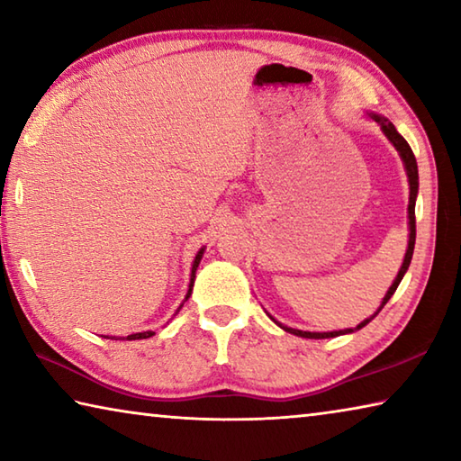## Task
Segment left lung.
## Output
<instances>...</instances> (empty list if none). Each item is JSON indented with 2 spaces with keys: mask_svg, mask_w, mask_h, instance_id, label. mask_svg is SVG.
I'll return each instance as SVG.
<instances>
[{
  "mask_svg": "<svg viewBox=\"0 0 461 461\" xmlns=\"http://www.w3.org/2000/svg\"><path fill=\"white\" fill-rule=\"evenodd\" d=\"M368 118H370L372 122L378 123L380 130H382V134H384V136L388 138V142L396 148V152H399L401 160H402V167H404V170H407V178H409V209H407V213H409V246H407V252H404V260H402L401 268H399V275H396V278L393 280V285H390V288L386 291L384 299H382V303H380V307H378L376 313H374V315L368 317V319H364V321H362L360 325H356L354 330H339V331H303V330H293V327L283 325V323L276 321V319L268 313V317L280 327V330H285L286 333L299 335V338H307V339H325V338H338V335H346V333H354V331H357V330H362V327L368 325V323L372 321V319L380 313L382 307L386 305L390 296H393L396 288H399L401 280H402V276H404V272L409 270V264H411V258H412V249H415V236H417V231H415V203H417V194H419V170H417V160H415V154H412V150H411V146L407 144V140H404V138L399 134V131H396V128L393 126V122H388V118H384V115L370 113V112H368Z\"/></svg>",
  "mask_w": 461,
  "mask_h": 461,
  "instance_id": "1",
  "label": "left lung"
}]
</instances>
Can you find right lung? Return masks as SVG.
I'll return each mask as SVG.
<instances>
[{"label":"right lung","mask_w":461,"mask_h":461,"mask_svg":"<svg viewBox=\"0 0 461 461\" xmlns=\"http://www.w3.org/2000/svg\"><path fill=\"white\" fill-rule=\"evenodd\" d=\"M203 252H205V246L199 248V252L194 254V260H193V267H191V280H189V288H186L185 301H189V296H191V293H193L194 275H197V268H199V262H201V258H203ZM185 301L181 303V305H178L176 313H178V311L183 309ZM176 313H175V315H176ZM152 335H154V331H140V333H131V335H128V338H118V335H104V338H107V339H128V341H134V339H146V338H152Z\"/></svg>","instance_id":"1"}]
</instances>
